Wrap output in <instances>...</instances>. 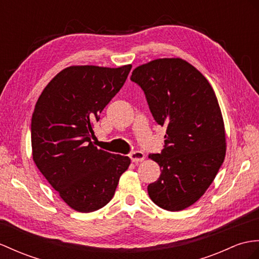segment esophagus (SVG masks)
<instances>
[{
	"label": "esophagus",
	"mask_w": 259,
	"mask_h": 259,
	"mask_svg": "<svg viewBox=\"0 0 259 259\" xmlns=\"http://www.w3.org/2000/svg\"><path fill=\"white\" fill-rule=\"evenodd\" d=\"M130 158L133 162H140L145 159V155L141 150H135L130 154Z\"/></svg>",
	"instance_id": "1"
}]
</instances>
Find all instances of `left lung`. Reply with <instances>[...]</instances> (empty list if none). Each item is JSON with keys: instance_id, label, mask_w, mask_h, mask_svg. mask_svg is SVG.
<instances>
[{"instance_id": "8db88e82", "label": "left lung", "mask_w": 259, "mask_h": 259, "mask_svg": "<svg viewBox=\"0 0 259 259\" xmlns=\"http://www.w3.org/2000/svg\"><path fill=\"white\" fill-rule=\"evenodd\" d=\"M131 80L142 88L155 121L167 127L165 146L149 154L161 174L148 185L153 202L180 211L202 197L225 157L222 113L211 84L179 58L156 59L137 67Z\"/></svg>"}]
</instances>
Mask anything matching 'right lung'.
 I'll list each match as a JSON object with an SVG mask.
<instances>
[{"label": "right lung", "mask_w": 259, "mask_h": 259, "mask_svg": "<svg viewBox=\"0 0 259 259\" xmlns=\"http://www.w3.org/2000/svg\"><path fill=\"white\" fill-rule=\"evenodd\" d=\"M132 66L64 69L41 92L31 116V148L37 168L61 199L79 212L108 204L127 156L98 149L93 123L125 83Z\"/></svg>", "instance_id": "obj_1"}]
</instances>
